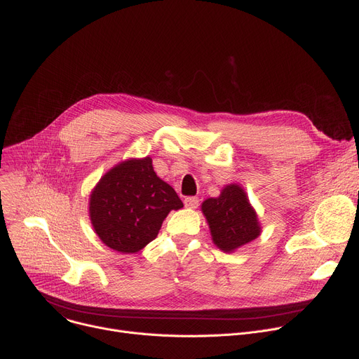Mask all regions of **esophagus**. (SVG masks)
Returning a JSON list of instances; mask_svg holds the SVG:
<instances>
[{"mask_svg":"<svg viewBox=\"0 0 359 359\" xmlns=\"http://www.w3.org/2000/svg\"><path fill=\"white\" fill-rule=\"evenodd\" d=\"M184 206H186V208L195 210L199 206V199L195 198V196H187V198H184Z\"/></svg>","mask_w":359,"mask_h":359,"instance_id":"obj_1","label":"esophagus"}]
</instances>
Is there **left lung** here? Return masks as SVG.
I'll return each mask as SVG.
<instances>
[{"instance_id": "1", "label": "left lung", "mask_w": 359, "mask_h": 359, "mask_svg": "<svg viewBox=\"0 0 359 359\" xmlns=\"http://www.w3.org/2000/svg\"><path fill=\"white\" fill-rule=\"evenodd\" d=\"M202 212L208 219L214 243L224 252H231L260 234L256 212L238 184H229L218 198L206 199Z\"/></svg>"}]
</instances>
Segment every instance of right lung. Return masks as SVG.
<instances>
[{
    "label": "right lung",
    "instance_id": "right-lung-1",
    "mask_svg": "<svg viewBox=\"0 0 359 359\" xmlns=\"http://www.w3.org/2000/svg\"><path fill=\"white\" fill-rule=\"evenodd\" d=\"M182 206L145 157L123 161L100 179L90 196V218L106 246L135 253L157 237L168 212Z\"/></svg>",
    "mask_w": 359,
    "mask_h": 359
}]
</instances>
